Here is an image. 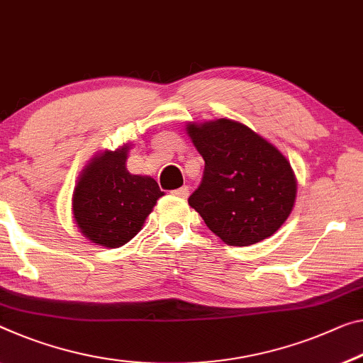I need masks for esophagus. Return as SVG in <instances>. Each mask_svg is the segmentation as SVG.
I'll list each match as a JSON object with an SVG mask.
<instances>
[{
	"instance_id": "esophagus-1",
	"label": "esophagus",
	"mask_w": 363,
	"mask_h": 363,
	"mask_svg": "<svg viewBox=\"0 0 363 363\" xmlns=\"http://www.w3.org/2000/svg\"><path fill=\"white\" fill-rule=\"evenodd\" d=\"M188 193H189L188 186H180V188H177V189H174V191H172V194H175V196H178V198H186Z\"/></svg>"
}]
</instances>
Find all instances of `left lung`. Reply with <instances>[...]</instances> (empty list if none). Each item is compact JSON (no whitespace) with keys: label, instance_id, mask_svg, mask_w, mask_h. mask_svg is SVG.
I'll use <instances>...</instances> for the list:
<instances>
[{"label":"left lung","instance_id":"8db88e82","mask_svg":"<svg viewBox=\"0 0 363 363\" xmlns=\"http://www.w3.org/2000/svg\"><path fill=\"white\" fill-rule=\"evenodd\" d=\"M188 135L204 159L203 178L188 203L209 230L235 247L277 232L297 193L287 159L238 121L189 125Z\"/></svg>","mask_w":363,"mask_h":363}]
</instances>
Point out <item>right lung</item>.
<instances>
[{
  "label": "right lung",
  "instance_id": "add662e5",
  "mask_svg": "<svg viewBox=\"0 0 363 363\" xmlns=\"http://www.w3.org/2000/svg\"><path fill=\"white\" fill-rule=\"evenodd\" d=\"M126 152L123 147L94 159L72 196L77 227L91 242L107 248L130 242L164 194L154 178L126 170Z\"/></svg>",
  "mask_w": 363,
  "mask_h": 363
}]
</instances>
